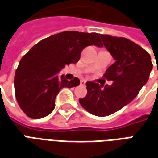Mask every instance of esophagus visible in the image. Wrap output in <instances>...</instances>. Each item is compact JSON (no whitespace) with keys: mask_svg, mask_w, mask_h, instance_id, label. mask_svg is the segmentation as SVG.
Instances as JSON below:
<instances>
[{"mask_svg":"<svg viewBox=\"0 0 158 158\" xmlns=\"http://www.w3.org/2000/svg\"><path fill=\"white\" fill-rule=\"evenodd\" d=\"M85 83H86L85 80V79H82V80L80 81V85H81L82 86H85Z\"/></svg>","mask_w":158,"mask_h":158,"instance_id":"obj_1","label":"esophagus"}]
</instances>
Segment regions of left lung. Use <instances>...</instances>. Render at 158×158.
<instances>
[{"label": "left lung", "instance_id": "obj_1", "mask_svg": "<svg viewBox=\"0 0 158 158\" xmlns=\"http://www.w3.org/2000/svg\"><path fill=\"white\" fill-rule=\"evenodd\" d=\"M103 45L115 60L104 77L111 85L88 81L87 95L79 99L89 113L105 117L116 113L135 98L149 79L152 63L149 53L135 42L123 37L100 35Z\"/></svg>", "mask_w": 158, "mask_h": 158}]
</instances>
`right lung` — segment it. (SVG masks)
<instances>
[{"label":"right lung","mask_w":158,"mask_h":158,"mask_svg":"<svg viewBox=\"0 0 158 158\" xmlns=\"http://www.w3.org/2000/svg\"><path fill=\"white\" fill-rule=\"evenodd\" d=\"M97 33L64 31L42 40L19 62L14 77L16 99L23 113L38 119L55 108V99L64 88L78 86V78L67 80L58 73L66 65L76 63L88 45L102 47Z\"/></svg>","instance_id":"add662e5"}]
</instances>
